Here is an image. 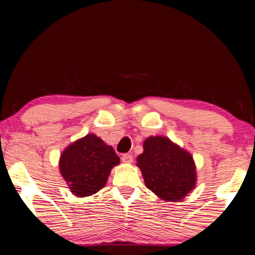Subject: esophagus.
I'll use <instances>...</instances> for the list:
<instances>
[{"mask_svg":"<svg viewBox=\"0 0 255 255\" xmlns=\"http://www.w3.org/2000/svg\"><path fill=\"white\" fill-rule=\"evenodd\" d=\"M122 161L124 163H131L133 161V158H132L131 154H123L122 155Z\"/></svg>","mask_w":255,"mask_h":255,"instance_id":"esophagus-1","label":"esophagus"}]
</instances>
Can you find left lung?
<instances>
[{"mask_svg":"<svg viewBox=\"0 0 255 255\" xmlns=\"http://www.w3.org/2000/svg\"><path fill=\"white\" fill-rule=\"evenodd\" d=\"M144 152L138 155L146 187L167 202L183 200L196 187L197 174L193 156L162 135L145 139Z\"/></svg>","mask_w":255,"mask_h":255,"instance_id":"8db88e82","label":"left lung"}]
</instances>
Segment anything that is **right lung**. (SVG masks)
I'll list each match as a JSON object with an SVG mask.
<instances>
[{"label":"right lung","mask_w":255,"mask_h":255,"mask_svg":"<svg viewBox=\"0 0 255 255\" xmlns=\"http://www.w3.org/2000/svg\"><path fill=\"white\" fill-rule=\"evenodd\" d=\"M120 165L113 146L89 133L68 145L60 155L59 170L73 195L92 196L107 184L111 169Z\"/></svg>","instance_id":"right-lung-1"}]
</instances>
